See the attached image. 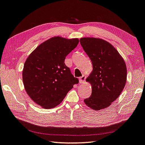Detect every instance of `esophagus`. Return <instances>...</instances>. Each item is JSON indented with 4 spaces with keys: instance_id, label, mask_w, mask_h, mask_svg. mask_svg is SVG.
Wrapping results in <instances>:
<instances>
[{
    "instance_id": "1",
    "label": "esophagus",
    "mask_w": 145,
    "mask_h": 145,
    "mask_svg": "<svg viewBox=\"0 0 145 145\" xmlns=\"http://www.w3.org/2000/svg\"><path fill=\"white\" fill-rule=\"evenodd\" d=\"M86 77L85 76V75H82V76H80V77H79V82H80V84H83L85 80H86Z\"/></svg>"
}]
</instances>
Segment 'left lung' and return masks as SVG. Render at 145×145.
<instances>
[{
    "instance_id": "left-lung-1",
    "label": "left lung",
    "mask_w": 145,
    "mask_h": 145,
    "mask_svg": "<svg viewBox=\"0 0 145 145\" xmlns=\"http://www.w3.org/2000/svg\"><path fill=\"white\" fill-rule=\"evenodd\" d=\"M80 42L93 65L86 79L92 86V94L84 103L95 110L104 109L117 99L125 86V62L116 48L103 39L83 38Z\"/></svg>"
}]
</instances>
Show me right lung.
I'll return each mask as SVG.
<instances>
[{
	"label": "right lung",
	"instance_id": "right-lung-1",
	"mask_svg": "<svg viewBox=\"0 0 145 145\" xmlns=\"http://www.w3.org/2000/svg\"><path fill=\"white\" fill-rule=\"evenodd\" d=\"M77 38L53 37L41 43L25 61L22 80L28 95L45 109L58 106L78 83L65 64L66 56L77 46Z\"/></svg>",
	"mask_w": 145,
	"mask_h": 145
}]
</instances>
